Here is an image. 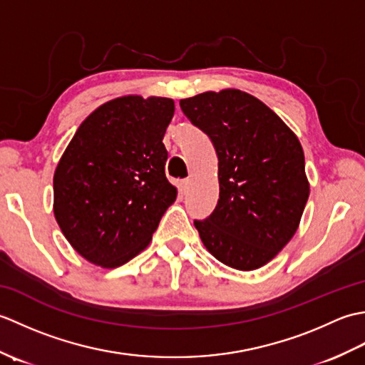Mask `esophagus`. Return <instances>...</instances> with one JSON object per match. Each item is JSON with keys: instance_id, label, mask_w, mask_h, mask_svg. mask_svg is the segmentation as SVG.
<instances>
[{"instance_id": "esophagus-1", "label": "esophagus", "mask_w": 365, "mask_h": 365, "mask_svg": "<svg viewBox=\"0 0 365 365\" xmlns=\"http://www.w3.org/2000/svg\"><path fill=\"white\" fill-rule=\"evenodd\" d=\"M190 185H191L190 180H182V182H180V191L183 192V195H187V192H188Z\"/></svg>"}]
</instances>
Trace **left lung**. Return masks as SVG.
I'll list each match as a JSON object with an SVG mask.
<instances>
[{
    "label": "left lung",
    "instance_id": "left-lung-1",
    "mask_svg": "<svg viewBox=\"0 0 365 365\" xmlns=\"http://www.w3.org/2000/svg\"><path fill=\"white\" fill-rule=\"evenodd\" d=\"M180 106L218 155L220 199L205 221H195L200 240L224 265L262 268L297 234L311 192L298 136L240 89L207 91Z\"/></svg>",
    "mask_w": 365,
    "mask_h": 365
}]
</instances>
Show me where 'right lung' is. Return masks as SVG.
<instances>
[{
  "label": "right lung",
  "instance_id": "1",
  "mask_svg": "<svg viewBox=\"0 0 365 365\" xmlns=\"http://www.w3.org/2000/svg\"><path fill=\"white\" fill-rule=\"evenodd\" d=\"M174 100L123 96L92 111L53 175V213L73 250L118 268L149 246L177 188L163 144Z\"/></svg>",
  "mask_w": 365,
  "mask_h": 365
}]
</instances>
